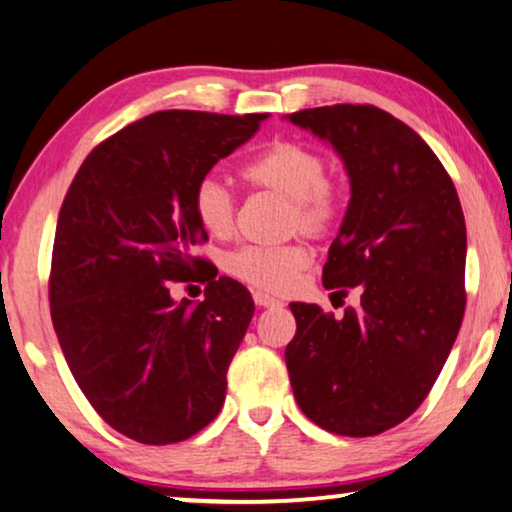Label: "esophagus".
Returning <instances> with one entry per match:
<instances>
[{
  "label": "esophagus",
  "instance_id": "esophagus-1",
  "mask_svg": "<svg viewBox=\"0 0 512 512\" xmlns=\"http://www.w3.org/2000/svg\"><path fill=\"white\" fill-rule=\"evenodd\" d=\"M253 299H255V304H257V306H262V308L280 306V299H276V297H269V294H266V292H255V294H253Z\"/></svg>",
  "mask_w": 512,
  "mask_h": 512
}]
</instances>
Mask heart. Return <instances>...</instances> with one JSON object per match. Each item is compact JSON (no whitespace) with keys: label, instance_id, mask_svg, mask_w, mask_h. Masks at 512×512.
Listing matches in <instances>:
<instances>
[{"label":"heart","instance_id":"b5f03b06","mask_svg":"<svg viewBox=\"0 0 512 512\" xmlns=\"http://www.w3.org/2000/svg\"><path fill=\"white\" fill-rule=\"evenodd\" d=\"M250 185L290 199L292 227L322 236L338 213L336 192L327 181V162L297 141H276L243 169ZM194 220L206 234L225 239L234 229V197L218 178H201L192 192ZM308 264L301 246H243L225 257V271L266 292H285Z\"/></svg>","mask_w":512,"mask_h":512}]
</instances>
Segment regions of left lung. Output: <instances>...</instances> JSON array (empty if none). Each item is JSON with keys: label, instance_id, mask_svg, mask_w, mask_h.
Returning a JSON list of instances; mask_svg holds the SVG:
<instances>
[{"label": "left lung", "instance_id": "1", "mask_svg": "<svg viewBox=\"0 0 512 512\" xmlns=\"http://www.w3.org/2000/svg\"><path fill=\"white\" fill-rule=\"evenodd\" d=\"M285 118L341 157L350 201L322 285L336 297L359 294L341 318L290 304L294 399L331 434H383L427 397L462 327V204L434 150L383 109L336 104Z\"/></svg>", "mask_w": 512, "mask_h": 512}]
</instances>
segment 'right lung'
Returning <instances> with one entry per match:
<instances>
[{"label":"right lung","mask_w":512,"mask_h":512,"mask_svg":"<svg viewBox=\"0 0 512 512\" xmlns=\"http://www.w3.org/2000/svg\"><path fill=\"white\" fill-rule=\"evenodd\" d=\"M269 113L160 111L92 150L57 218L50 318L71 373L115 431L185 441L225 403L227 369L253 320L250 292L192 257L206 241L192 192ZM207 283L176 302V282Z\"/></svg>","instance_id":"obj_1"}]
</instances>
